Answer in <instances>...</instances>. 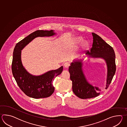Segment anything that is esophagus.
<instances>
[{"label": "esophagus", "mask_w": 127, "mask_h": 127, "mask_svg": "<svg viewBox=\"0 0 127 127\" xmlns=\"http://www.w3.org/2000/svg\"><path fill=\"white\" fill-rule=\"evenodd\" d=\"M69 66H70V64L68 63H65L64 64V67H66V68H67Z\"/></svg>", "instance_id": "34e87169"}]
</instances>
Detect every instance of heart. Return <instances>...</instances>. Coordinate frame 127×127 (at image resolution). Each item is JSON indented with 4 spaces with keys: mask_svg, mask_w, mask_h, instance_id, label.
I'll list each match as a JSON object with an SVG mask.
<instances>
[{
    "mask_svg": "<svg viewBox=\"0 0 127 127\" xmlns=\"http://www.w3.org/2000/svg\"><path fill=\"white\" fill-rule=\"evenodd\" d=\"M81 40V39L80 38H77V40H76V41H77L78 43V42H80Z\"/></svg>",
    "mask_w": 127,
    "mask_h": 127,
    "instance_id": "obj_1",
    "label": "heart"
}]
</instances>
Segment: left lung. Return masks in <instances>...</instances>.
<instances>
[{
  "label": "left lung",
  "instance_id": "1",
  "mask_svg": "<svg viewBox=\"0 0 127 127\" xmlns=\"http://www.w3.org/2000/svg\"><path fill=\"white\" fill-rule=\"evenodd\" d=\"M93 43L90 52L87 54L95 58H102L105 60L108 67V75L106 89H107L116 72L115 54L113 48L96 33L92 32ZM81 61L72 63L69 67L70 79L72 81L74 94L82 99L91 98L100 95V89L93 87L86 80L82 69Z\"/></svg>",
  "mask_w": 127,
  "mask_h": 127
}]
</instances>
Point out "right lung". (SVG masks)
Segmentation results:
<instances>
[{"mask_svg":"<svg viewBox=\"0 0 127 127\" xmlns=\"http://www.w3.org/2000/svg\"><path fill=\"white\" fill-rule=\"evenodd\" d=\"M53 31L37 30L18 42L14 49L12 63L13 75L19 88L30 97L40 98L50 96L54 91L53 82L56 76L62 73L63 67L56 70L49 71L42 75H32L22 65L21 50L34 38L53 36L55 34Z\"/></svg>","mask_w":127,"mask_h":127,"instance_id":"right-lung-1","label":"right lung"}]
</instances>
